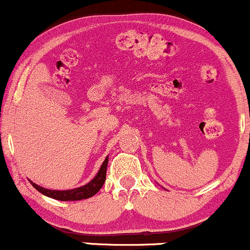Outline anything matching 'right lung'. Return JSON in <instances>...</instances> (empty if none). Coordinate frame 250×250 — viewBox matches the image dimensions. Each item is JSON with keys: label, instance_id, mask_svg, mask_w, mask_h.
<instances>
[{"label": "right lung", "instance_id": "1", "mask_svg": "<svg viewBox=\"0 0 250 250\" xmlns=\"http://www.w3.org/2000/svg\"><path fill=\"white\" fill-rule=\"evenodd\" d=\"M108 159L109 156L105 157L104 162L102 163L101 168H100L99 173L90 182L87 183L83 187L71 189V190H49V189H45L40 187V186L35 185V183L31 182L33 187L39 190L40 193H42L45 196L51 197V199H55L59 201H79V200H84L89 199V197L94 196L100 189L102 188L103 183L105 181V174H107V166H108Z\"/></svg>", "mask_w": 250, "mask_h": 250}]
</instances>
